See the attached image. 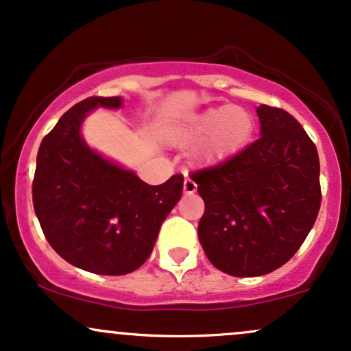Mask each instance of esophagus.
<instances>
[{
  "label": "esophagus",
  "mask_w": 351,
  "mask_h": 351,
  "mask_svg": "<svg viewBox=\"0 0 351 351\" xmlns=\"http://www.w3.org/2000/svg\"><path fill=\"white\" fill-rule=\"evenodd\" d=\"M195 191H197V184L192 179H189V177H186V179H184V194H194Z\"/></svg>",
  "instance_id": "obj_1"
}]
</instances>
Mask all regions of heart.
Here are the masks:
<instances>
[{
	"label": "heart",
	"mask_w": 351,
	"mask_h": 351,
	"mask_svg": "<svg viewBox=\"0 0 351 351\" xmlns=\"http://www.w3.org/2000/svg\"><path fill=\"white\" fill-rule=\"evenodd\" d=\"M251 134L252 119L247 112L237 107H219L186 117L174 132V141L180 145H192L213 134L206 157L216 160L239 150Z\"/></svg>",
	"instance_id": "heart-1"
}]
</instances>
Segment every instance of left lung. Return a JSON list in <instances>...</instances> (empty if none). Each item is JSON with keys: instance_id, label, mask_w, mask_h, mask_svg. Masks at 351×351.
I'll use <instances>...</instances> for the list:
<instances>
[{"instance_id": "left-lung-1", "label": "left lung", "mask_w": 351, "mask_h": 351, "mask_svg": "<svg viewBox=\"0 0 351 351\" xmlns=\"http://www.w3.org/2000/svg\"><path fill=\"white\" fill-rule=\"evenodd\" d=\"M261 137L194 172L206 210L197 226L207 259L237 278L263 276L300 250L322 204L318 150L282 108H256Z\"/></svg>"}]
</instances>
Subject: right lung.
Masks as SVG:
<instances>
[{
    "mask_svg": "<svg viewBox=\"0 0 351 351\" xmlns=\"http://www.w3.org/2000/svg\"><path fill=\"white\" fill-rule=\"evenodd\" d=\"M120 108V97H90L62 115L41 141L33 207L50 246L70 265L105 276L141 267L165 217L182 195L184 177L149 186L105 159L82 137L95 108Z\"/></svg>",
    "mask_w": 351,
    "mask_h": 351,
    "instance_id": "right-lung-1",
    "label": "right lung"
}]
</instances>
